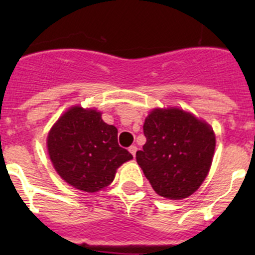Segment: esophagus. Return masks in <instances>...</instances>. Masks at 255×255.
I'll list each match as a JSON object with an SVG mask.
<instances>
[{
    "label": "esophagus",
    "mask_w": 255,
    "mask_h": 255,
    "mask_svg": "<svg viewBox=\"0 0 255 255\" xmlns=\"http://www.w3.org/2000/svg\"><path fill=\"white\" fill-rule=\"evenodd\" d=\"M128 150H129V153L132 154L133 156H135V153H137V150H138V148L135 145H130L129 146V149H128Z\"/></svg>",
    "instance_id": "obj_1"
}]
</instances>
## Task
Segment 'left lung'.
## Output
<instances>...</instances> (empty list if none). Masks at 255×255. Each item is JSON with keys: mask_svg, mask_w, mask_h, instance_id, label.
Here are the masks:
<instances>
[{"mask_svg": "<svg viewBox=\"0 0 255 255\" xmlns=\"http://www.w3.org/2000/svg\"><path fill=\"white\" fill-rule=\"evenodd\" d=\"M146 142L135 154L138 165L159 196L181 200L206 179L216 137L205 121L180 109H154L145 118Z\"/></svg>", "mask_w": 255, "mask_h": 255, "instance_id": "left-lung-1", "label": "left lung"}]
</instances>
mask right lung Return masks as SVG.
I'll list each match as a JSON object with an SVG mask.
<instances>
[{
  "label": "right lung",
  "instance_id": "obj_1",
  "mask_svg": "<svg viewBox=\"0 0 255 255\" xmlns=\"http://www.w3.org/2000/svg\"><path fill=\"white\" fill-rule=\"evenodd\" d=\"M117 128L102 121L101 112L74 106L48 134L49 156L56 173L69 185L96 192L113 181L116 170L132 154L117 142Z\"/></svg>",
  "mask_w": 255,
  "mask_h": 255
}]
</instances>
